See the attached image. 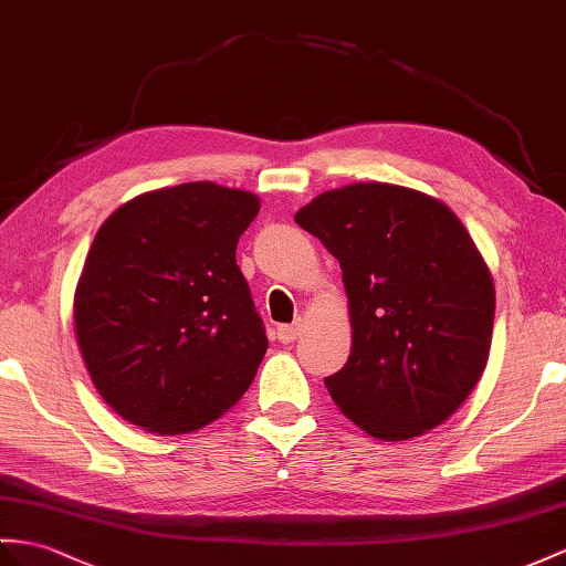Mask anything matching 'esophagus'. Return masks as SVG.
Masks as SVG:
<instances>
[{
    "label": "esophagus",
    "mask_w": 566,
    "mask_h": 566,
    "mask_svg": "<svg viewBox=\"0 0 566 566\" xmlns=\"http://www.w3.org/2000/svg\"><path fill=\"white\" fill-rule=\"evenodd\" d=\"M302 328H305V324H302L300 319L295 324H287V326H279L275 328V336H279L281 343H293L295 338L302 336Z\"/></svg>",
    "instance_id": "1"
}]
</instances>
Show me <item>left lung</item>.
I'll return each mask as SVG.
<instances>
[{"label":"left lung","mask_w":566,"mask_h":566,"mask_svg":"<svg viewBox=\"0 0 566 566\" xmlns=\"http://www.w3.org/2000/svg\"><path fill=\"white\" fill-rule=\"evenodd\" d=\"M295 223L343 271L353 343L324 379L343 416L384 442L451 418L485 371L494 324L492 273L457 213L418 189L357 182Z\"/></svg>","instance_id":"8db88e82"}]
</instances>
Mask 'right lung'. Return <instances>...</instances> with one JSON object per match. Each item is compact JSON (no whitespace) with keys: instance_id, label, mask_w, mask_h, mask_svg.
Wrapping results in <instances>:
<instances>
[{"instance_id":"1","label":"right lung","mask_w":566,"mask_h":566,"mask_svg":"<svg viewBox=\"0 0 566 566\" xmlns=\"http://www.w3.org/2000/svg\"><path fill=\"white\" fill-rule=\"evenodd\" d=\"M252 191L185 182L134 197L95 235L74 295L81 357L119 418L156 434L213 422L269 340L235 250Z\"/></svg>"}]
</instances>
